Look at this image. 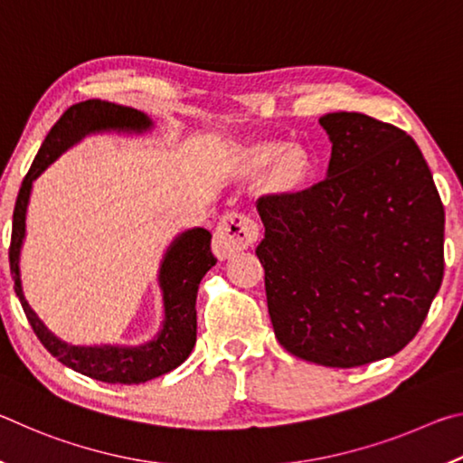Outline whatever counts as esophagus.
Masks as SVG:
<instances>
[{
  "label": "esophagus",
  "instance_id": "34e87169",
  "mask_svg": "<svg viewBox=\"0 0 463 463\" xmlns=\"http://www.w3.org/2000/svg\"><path fill=\"white\" fill-rule=\"evenodd\" d=\"M257 222L249 214L241 213V210H232V213L224 214L222 221L218 222L214 232V250L221 257L234 253V250L247 249L257 241Z\"/></svg>",
  "mask_w": 463,
  "mask_h": 463
}]
</instances>
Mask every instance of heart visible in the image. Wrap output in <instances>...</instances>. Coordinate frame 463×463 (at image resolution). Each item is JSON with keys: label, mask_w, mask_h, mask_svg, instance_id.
Wrapping results in <instances>:
<instances>
[{"label": "heart", "mask_w": 463, "mask_h": 463, "mask_svg": "<svg viewBox=\"0 0 463 463\" xmlns=\"http://www.w3.org/2000/svg\"><path fill=\"white\" fill-rule=\"evenodd\" d=\"M278 159L279 163L276 167V182L281 185H294L302 182L304 175L308 174V155L300 151V148H289L286 153V146L268 145L257 153V161L260 163H273Z\"/></svg>", "instance_id": "obj_1"}]
</instances>
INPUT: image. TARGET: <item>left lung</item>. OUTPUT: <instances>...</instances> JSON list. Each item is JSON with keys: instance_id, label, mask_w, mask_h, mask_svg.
Instances as JSON below:
<instances>
[{"instance_id": "8db88e82", "label": "left lung", "mask_w": 463, "mask_h": 463, "mask_svg": "<svg viewBox=\"0 0 463 463\" xmlns=\"http://www.w3.org/2000/svg\"><path fill=\"white\" fill-rule=\"evenodd\" d=\"M323 182L257 202L268 308L279 345L328 367L406 347L443 281L445 210L404 130L357 112L320 118Z\"/></svg>"}]
</instances>
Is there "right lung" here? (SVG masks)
I'll return each instance as SVG.
<instances>
[{
  "label": "right lung",
  "mask_w": 463,
  "mask_h": 463,
  "mask_svg": "<svg viewBox=\"0 0 463 463\" xmlns=\"http://www.w3.org/2000/svg\"><path fill=\"white\" fill-rule=\"evenodd\" d=\"M151 127V120L143 112L122 108L108 101L88 99L62 112L57 124L46 135L41 151L22 182L14 208L12 242H10V271L14 276L15 296L38 339L52 357L62 365L71 367L88 378L106 383H143L182 365L195 345V296L200 279L216 265V257L210 249L213 234L203 229H192L174 241L161 263L159 284L165 304V323L156 339L140 347H77L54 336L36 312L28 307L20 281V249L26 232V208L33 182L43 171L83 135L96 130H135L143 132Z\"/></svg>",
  "instance_id": "right-lung-1"
}]
</instances>
